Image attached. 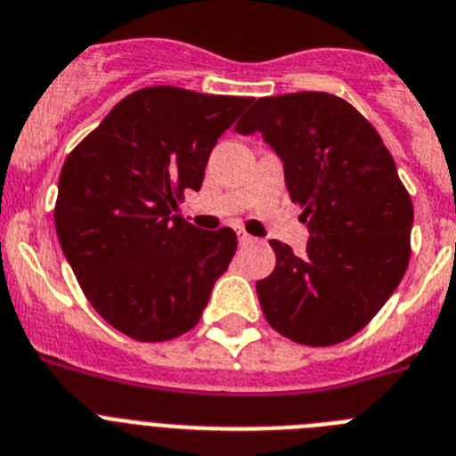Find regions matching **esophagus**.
Returning <instances> with one entry per match:
<instances>
[{"instance_id": "esophagus-1", "label": "esophagus", "mask_w": 456, "mask_h": 456, "mask_svg": "<svg viewBox=\"0 0 456 456\" xmlns=\"http://www.w3.org/2000/svg\"><path fill=\"white\" fill-rule=\"evenodd\" d=\"M236 236H239V243H240V245H250L252 240H255V239H252V236H250V233L243 232V229H239V232H236Z\"/></svg>"}]
</instances>
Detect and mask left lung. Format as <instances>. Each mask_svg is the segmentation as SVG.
<instances>
[{
  "label": "left lung",
  "instance_id": "8db88e82",
  "mask_svg": "<svg viewBox=\"0 0 456 456\" xmlns=\"http://www.w3.org/2000/svg\"><path fill=\"white\" fill-rule=\"evenodd\" d=\"M261 133L303 206L307 250L271 240L275 271L256 282L280 335L307 346L354 338L402 282L413 204L383 140L354 105L322 91L259 98L236 124Z\"/></svg>",
  "mask_w": 456,
  "mask_h": 456
}]
</instances>
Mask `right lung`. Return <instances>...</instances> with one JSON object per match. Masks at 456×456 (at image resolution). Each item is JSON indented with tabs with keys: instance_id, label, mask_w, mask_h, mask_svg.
<instances>
[{
	"instance_id": "add662e5",
	"label": "right lung",
	"mask_w": 456,
	"mask_h": 456,
	"mask_svg": "<svg viewBox=\"0 0 456 456\" xmlns=\"http://www.w3.org/2000/svg\"><path fill=\"white\" fill-rule=\"evenodd\" d=\"M252 98L146 86L114 105L66 158L54 227L94 310L140 342L195 328L213 284L236 252V233L174 216L200 190L217 137Z\"/></svg>"
}]
</instances>
